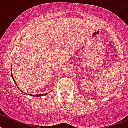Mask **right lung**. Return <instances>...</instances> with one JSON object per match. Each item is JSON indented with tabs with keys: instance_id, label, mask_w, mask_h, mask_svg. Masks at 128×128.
Instances as JSON below:
<instances>
[{
	"instance_id": "obj_1",
	"label": "right lung",
	"mask_w": 128,
	"mask_h": 128,
	"mask_svg": "<svg viewBox=\"0 0 128 128\" xmlns=\"http://www.w3.org/2000/svg\"><path fill=\"white\" fill-rule=\"evenodd\" d=\"M11 77H12V78H13V81H14V83H15V84H16L15 81H14V78H13V75H12V73H11ZM16 86H17V85H16ZM24 94H25V93H24ZM46 94H47V93L44 94H37V95H32V94H30V96H34V97H41V96H46Z\"/></svg>"
}]
</instances>
